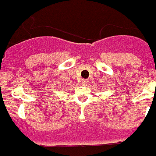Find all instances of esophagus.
<instances>
[{
	"instance_id": "esophagus-1",
	"label": "esophagus",
	"mask_w": 156,
	"mask_h": 156,
	"mask_svg": "<svg viewBox=\"0 0 156 156\" xmlns=\"http://www.w3.org/2000/svg\"><path fill=\"white\" fill-rule=\"evenodd\" d=\"M88 83H89V81H88L87 80H83V81H82V84L85 85V86H86V85H87Z\"/></svg>"
}]
</instances>
